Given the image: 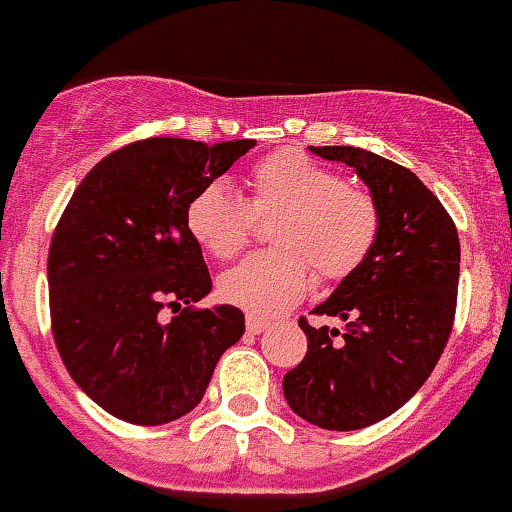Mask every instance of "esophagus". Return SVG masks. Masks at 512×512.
<instances>
[{
	"instance_id": "1",
	"label": "esophagus",
	"mask_w": 512,
	"mask_h": 512,
	"mask_svg": "<svg viewBox=\"0 0 512 512\" xmlns=\"http://www.w3.org/2000/svg\"><path fill=\"white\" fill-rule=\"evenodd\" d=\"M245 327H248V333L259 335V333H264V330H267L269 322L261 320V317H256V314H248V317H245Z\"/></svg>"
}]
</instances>
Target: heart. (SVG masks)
Instances as JSON below:
<instances>
[{"label": "heart", "instance_id": "heart-1", "mask_svg": "<svg viewBox=\"0 0 512 512\" xmlns=\"http://www.w3.org/2000/svg\"><path fill=\"white\" fill-rule=\"evenodd\" d=\"M251 200L227 182H208L185 208L192 240L214 259H235L251 235L253 216H274L272 251L248 256L224 272L219 293L256 317H277L306 296L317 275L343 280L367 259L380 214L370 192L343 185L333 169L296 147L261 158L248 174Z\"/></svg>", "mask_w": 512, "mask_h": 512}]
</instances>
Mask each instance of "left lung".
I'll list each match as a JSON object with an SVG mask.
<instances>
[{
	"label": "left lung",
	"instance_id": "8db88e82",
	"mask_svg": "<svg viewBox=\"0 0 512 512\" xmlns=\"http://www.w3.org/2000/svg\"><path fill=\"white\" fill-rule=\"evenodd\" d=\"M346 163L380 214L367 259L314 306L338 327L298 320L309 349L285 372L290 410L325 431L378 423L418 394L452 333L460 280V240L439 198L410 169L349 145L309 147Z\"/></svg>",
	"mask_w": 512,
	"mask_h": 512
}]
</instances>
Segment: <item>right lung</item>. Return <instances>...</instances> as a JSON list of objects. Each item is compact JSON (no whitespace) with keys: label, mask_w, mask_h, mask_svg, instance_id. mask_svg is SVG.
I'll return each instance as SVG.
<instances>
[{"label":"right lung","mask_w":512,"mask_h":512,"mask_svg":"<svg viewBox=\"0 0 512 512\" xmlns=\"http://www.w3.org/2000/svg\"><path fill=\"white\" fill-rule=\"evenodd\" d=\"M253 145L132 142L102 158L65 206L47 261L52 335L65 370L113 418L163 425L195 410L245 333L237 306H190L211 293V277L185 208ZM163 305L186 309L163 323Z\"/></svg>","instance_id":"1"}]
</instances>
